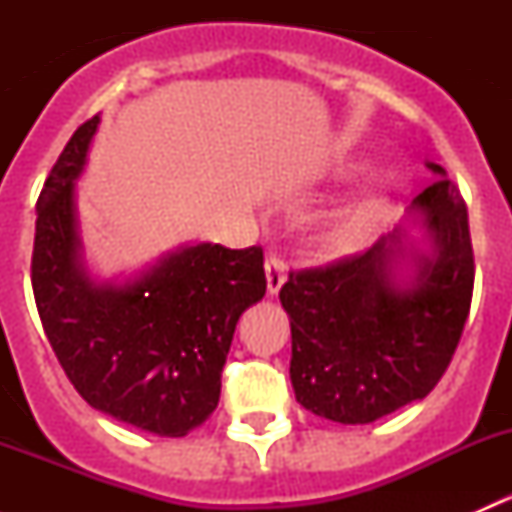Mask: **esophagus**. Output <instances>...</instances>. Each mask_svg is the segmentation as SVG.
Segmentation results:
<instances>
[{
    "label": "esophagus",
    "mask_w": 512,
    "mask_h": 512,
    "mask_svg": "<svg viewBox=\"0 0 512 512\" xmlns=\"http://www.w3.org/2000/svg\"><path fill=\"white\" fill-rule=\"evenodd\" d=\"M265 275H267V294L275 297L287 280V262L282 255H270L265 260Z\"/></svg>",
    "instance_id": "1"
}]
</instances>
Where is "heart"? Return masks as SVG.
<instances>
[{
  "label": "heart",
  "instance_id": "heart-1",
  "mask_svg": "<svg viewBox=\"0 0 512 512\" xmlns=\"http://www.w3.org/2000/svg\"><path fill=\"white\" fill-rule=\"evenodd\" d=\"M381 203V193L376 185H366V188L356 190L354 195L344 198L342 203L334 205L327 215H324L322 237L332 245H342L349 242L356 232L361 230L371 220Z\"/></svg>",
  "mask_w": 512,
  "mask_h": 512
}]
</instances>
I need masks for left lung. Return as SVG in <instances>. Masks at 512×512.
Returning a JSON list of instances; mask_svg holds the SVG:
<instances>
[{"label": "left lung", "mask_w": 512, "mask_h": 512, "mask_svg": "<svg viewBox=\"0 0 512 512\" xmlns=\"http://www.w3.org/2000/svg\"><path fill=\"white\" fill-rule=\"evenodd\" d=\"M414 198L431 230V255H416L396 280L401 250L379 240L327 267L289 272L280 302L292 327L294 396L312 414L371 423L423 399L441 381L471 312L473 265L468 210L446 170Z\"/></svg>", "instance_id": "left-lung-1"}]
</instances>
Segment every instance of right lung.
Listing matches in <instances>:
<instances>
[{
    "instance_id": "1",
    "label": "right lung",
    "mask_w": 512,
    "mask_h": 512,
    "mask_svg": "<svg viewBox=\"0 0 512 512\" xmlns=\"http://www.w3.org/2000/svg\"><path fill=\"white\" fill-rule=\"evenodd\" d=\"M98 116L81 123L36 203L32 287L46 339L81 399L156 436L180 438L220 401L237 319L265 297L262 247L200 242L126 285H96L81 262L74 180Z\"/></svg>"
}]
</instances>
